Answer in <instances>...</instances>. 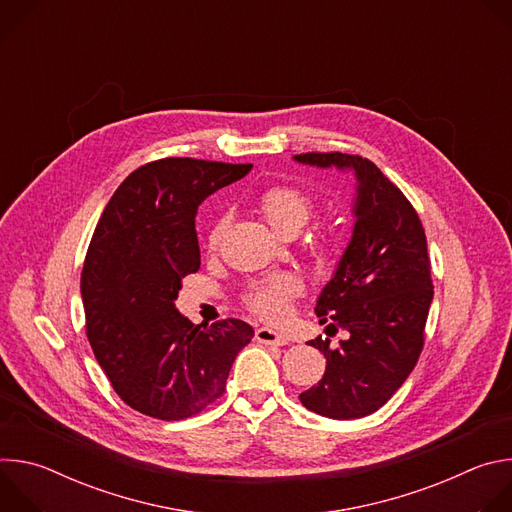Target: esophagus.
Returning <instances> with one entry per match:
<instances>
[{"instance_id": "esophagus-1", "label": "esophagus", "mask_w": 512, "mask_h": 512, "mask_svg": "<svg viewBox=\"0 0 512 512\" xmlns=\"http://www.w3.org/2000/svg\"><path fill=\"white\" fill-rule=\"evenodd\" d=\"M255 340L261 342V344H273V346H283V344H287V338H285L283 334L271 330V328H259V330L255 332Z\"/></svg>"}]
</instances>
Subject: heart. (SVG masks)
Instances as JSON below:
<instances>
[{"instance_id":"1","label":"heart","mask_w":512,"mask_h":512,"mask_svg":"<svg viewBox=\"0 0 512 512\" xmlns=\"http://www.w3.org/2000/svg\"><path fill=\"white\" fill-rule=\"evenodd\" d=\"M259 210L263 212L265 221L279 235H296L314 214L312 198L298 186L275 184L261 192ZM225 231V218H218L212 225L206 247L214 251L221 243ZM302 283L291 273H277L263 281H257L247 294V306L269 322H279L289 314L291 300L300 296Z\"/></svg>"}]
</instances>
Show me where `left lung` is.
Returning a JSON list of instances; mask_svg holds the SVG:
<instances>
[{
  "instance_id": "obj_1",
  "label": "left lung",
  "mask_w": 512,
  "mask_h": 512,
  "mask_svg": "<svg viewBox=\"0 0 512 512\" xmlns=\"http://www.w3.org/2000/svg\"><path fill=\"white\" fill-rule=\"evenodd\" d=\"M296 162L352 172V237L320 291L316 314L326 334L346 330L338 348L318 336L326 373L300 395L306 409L330 419H358L383 407L407 381L423 348L433 300L425 231L403 192L367 158L300 154Z\"/></svg>"
}]
</instances>
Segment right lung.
<instances>
[{
  "instance_id": "add662e5",
  "label": "right lung",
  "mask_w": 512,
  "mask_h": 512,
  "mask_svg": "<svg viewBox=\"0 0 512 512\" xmlns=\"http://www.w3.org/2000/svg\"><path fill=\"white\" fill-rule=\"evenodd\" d=\"M251 164L164 158L131 172L107 202L81 275L87 336L117 395L164 421L192 417L225 393L253 328L192 324L176 310L182 277L200 267L202 200Z\"/></svg>"
}]
</instances>
